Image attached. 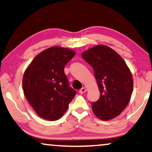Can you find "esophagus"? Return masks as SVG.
Here are the masks:
<instances>
[{"label":"esophagus","mask_w":152,"mask_h":152,"mask_svg":"<svg viewBox=\"0 0 152 152\" xmlns=\"http://www.w3.org/2000/svg\"><path fill=\"white\" fill-rule=\"evenodd\" d=\"M85 91H86V89H85V88H84V87L81 88V89L79 90V93H80V94H83Z\"/></svg>","instance_id":"obj_1"}]
</instances>
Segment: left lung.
I'll use <instances>...</instances> for the list:
<instances>
[{"label":"left lung","mask_w":152,"mask_h":152,"mask_svg":"<svg viewBox=\"0 0 152 152\" xmlns=\"http://www.w3.org/2000/svg\"><path fill=\"white\" fill-rule=\"evenodd\" d=\"M82 56L93 67L100 96L91 103L94 114L102 120L115 118L128 104L133 90L132 74L125 61L110 48L98 45Z\"/></svg>","instance_id":"1"}]
</instances>
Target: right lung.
Segmentation results:
<instances>
[{"mask_svg": "<svg viewBox=\"0 0 152 152\" xmlns=\"http://www.w3.org/2000/svg\"><path fill=\"white\" fill-rule=\"evenodd\" d=\"M75 52L51 47L36 56L23 76L26 98L39 117L56 121L63 116L76 91L69 87L64 67Z\"/></svg>", "mask_w": 152, "mask_h": 152, "instance_id": "1", "label": "right lung"}]
</instances>
